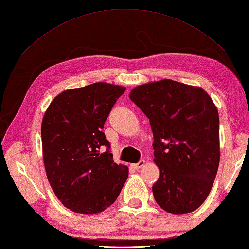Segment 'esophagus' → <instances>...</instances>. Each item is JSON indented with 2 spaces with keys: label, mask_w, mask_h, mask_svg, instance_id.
<instances>
[{
  "label": "esophagus",
  "mask_w": 249,
  "mask_h": 249,
  "mask_svg": "<svg viewBox=\"0 0 249 249\" xmlns=\"http://www.w3.org/2000/svg\"><path fill=\"white\" fill-rule=\"evenodd\" d=\"M144 165H145V161L143 160H139L137 163H135V165H133V167H134V169H136V170H138V169L142 168Z\"/></svg>",
  "instance_id": "1"
}]
</instances>
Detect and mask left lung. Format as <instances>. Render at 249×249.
I'll use <instances>...</instances> for the list:
<instances>
[{
  "label": "left lung",
  "mask_w": 249,
  "mask_h": 249,
  "mask_svg": "<svg viewBox=\"0 0 249 249\" xmlns=\"http://www.w3.org/2000/svg\"><path fill=\"white\" fill-rule=\"evenodd\" d=\"M129 97L153 133L156 203L177 215L195 211L209 196L220 163V119L211 97L170 79L137 86Z\"/></svg>",
  "instance_id": "8db88e82"
}]
</instances>
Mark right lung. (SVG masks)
Listing matches in <instances>:
<instances>
[{
  "label": "right lung",
  "instance_id": "add662e5",
  "mask_svg": "<svg viewBox=\"0 0 249 249\" xmlns=\"http://www.w3.org/2000/svg\"><path fill=\"white\" fill-rule=\"evenodd\" d=\"M125 88L107 82L63 90L42 119L46 177L58 199L80 214H96L111 206L123 189L129 168L117 165L102 132ZM107 146L106 153L100 149Z\"/></svg>",
  "mask_w": 249,
  "mask_h": 249
}]
</instances>
